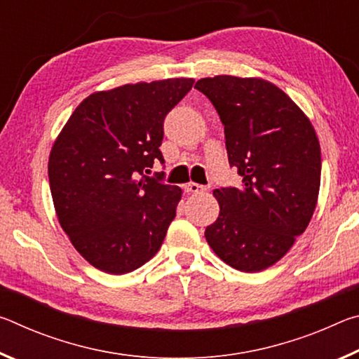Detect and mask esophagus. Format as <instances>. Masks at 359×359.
I'll use <instances>...</instances> for the list:
<instances>
[{"label":"esophagus","mask_w":359,"mask_h":359,"mask_svg":"<svg viewBox=\"0 0 359 359\" xmlns=\"http://www.w3.org/2000/svg\"><path fill=\"white\" fill-rule=\"evenodd\" d=\"M204 190H205V188H204L203 185L194 184V182H190V184L185 185V191H187V193H201V191H204Z\"/></svg>","instance_id":"esophagus-1"}]
</instances>
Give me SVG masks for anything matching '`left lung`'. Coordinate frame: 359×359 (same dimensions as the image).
<instances>
[{
	"mask_svg": "<svg viewBox=\"0 0 359 359\" xmlns=\"http://www.w3.org/2000/svg\"><path fill=\"white\" fill-rule=\"evenodd\" d=\"M217 109L229 165L242 187L217 188V220L205 241L224 263L259 272L285 257L317 208L320 142L311 120L274 83L258 77L199 79Z\"/></svg>",
	"mask_w": 359,
	"mask_h": 359,
	"instance_id": "left-lung-1",
	"label": "left lung"
}]
</instances>
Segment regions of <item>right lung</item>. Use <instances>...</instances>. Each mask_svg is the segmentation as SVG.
<instances>
[{
    "instance_id": "right-lung-1",
    "label": "right lung",
    "mask_w": 359,
    "mask_h": 359,
    "mask_svg": "<svg viewBox=\"0 0 359 359\" xmlns=\"http://www.w3.org/2000/svg\"><path fill=\"white\" fill-rule=\"evenodd\" d=\"M193 79L126 83L95 92L76 107L48 156V182L62 228L76 250L107 274L154 258L174 220L182 190L149 177L163 121Z\"/></svg>"
}]
</instances>
